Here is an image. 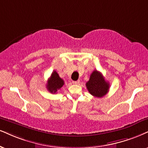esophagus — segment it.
Wrapping results in <instances>:
<instances>
[{
	"label": "esophagus",
	"mask_w": 148,
	"mask_h": 148,
	"mask_svg": "<svg viewBox=\"0 0 148 148\" xmlns=\"http://www.w3.org/2000/svg\"><path fill=\"white\" fill-rule=\"evenodd\" d=\"M73 84L75 85H78L79 84V80H77V81H73Z\"/></svg>",
	"instance_id": "1"
}]
</instances>
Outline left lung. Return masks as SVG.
Masks as SVG:
<instances>
[{"label":"left lung","instance_id":"left-lung-1","mask_svg":"<svg viewBox=\"0 0 148 148\" xmlns=\"http://www.w3.org/2000/svg\"><path fill=\"white\" fill-rule=\"evenodd\" d=\"M88 92L96 97H102L108 93L110 84L106 81L103 75L97 70L93 71L86 84Z\"/></svg>","mask_w":148,"mask_h":148}]
</instances>
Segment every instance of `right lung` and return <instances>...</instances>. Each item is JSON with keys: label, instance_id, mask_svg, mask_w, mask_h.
Masks as SVG:
<instances>
[{"label": "right lung", "instance_id": "right-lung-1", "mask_svg": "<svg viewBox=\"0 0 148 148\" xmlns=\"http://www.w3.org/2000/svg\"><path fill=\"white\" fill-rule=\"evenodd\" d=\"M64 84V80L60 78L58 73L54 71L51 77L49 78L47 84V88L51 93H56L58 90H60Z\"/></svg>", "mask_w": 148, "mask_h": 148}]
</instances>
